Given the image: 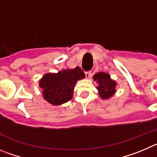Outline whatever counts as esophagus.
Wrapping results in <instances>:
<instances>
[{
    "label": "esophagus",
    "instance_id": "1",
    "mask_svg": "<svg viewBox=\"0 0 157 157\" xmlns=\"http://www.w3.org/2000/svg\"><path fill=\"white\" fill-rule=\"evenodd\" d=\"M85 76H86V78L90 79V78H91V73L90 71L85 72Z\"/></svg>",
    "mask_w": 157,
    "mask_h": 157
}]
</instances>
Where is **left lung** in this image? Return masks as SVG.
Masks as SVG:
<instances>
[{
  "label": "left lung",
  "instance_id": "8db88e82",
  "mask_svg": "<svg viewBox=\"0 0 157 157\" xmlns=\"http://www.w3.org/2000/svg\"><path fill=\"white\" fill-rule=\"evenodd\" d=\"M93 79L98 84L97 90L101 99L105 100L112 98L117 92V83L116 80L111 79L109 73L99 72L93 76Z\"/></svg>",
  "mask_w": 157,
  "mask_h": 157
}]
</instances>
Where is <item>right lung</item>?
I'll use <instances>...</instances> for the list:
<instances>
[{"instance_id": "1", "label": "right lung", "mask_w": 157, "mask_h": 157, "mask_svg": "<svg viewBox=\"0 0 157 157\" xmlns=\"http://www.w3.org/2000/svg\"><path fill=\"white\" fill-rule=\"evenodd\" d=\"M84 78L85 74L77 66L58 73H46L39 80V87L42 89V95L48 102L53 105H60L72 99L77 82Z\"/></svg>"}]
</instances>
